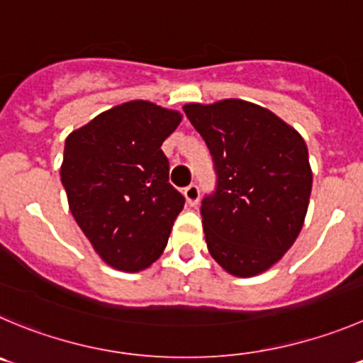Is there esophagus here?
I'll use <instances>...</instances> for the list:
<instances>
[{
	"mask_svg": "<svg viewBox=\"0 0 363 363\" xmlns=\"http://www.w3.org/2000/svg\"><path fill=\"white\" fill-rule=\"evenodd\" d=\"M184 194H185V199H187V205H191V206L198 205V201H199V187H198V185L191 184L187 189H185Z\"/></svg>",
	"mask_w": 363,
	"mask_h": 363,
	"instance_id": "esophagus-1",
	"label": "esophagus"
}]
</instances>
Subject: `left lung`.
Returning <instances> with one entry per match:
<instances>
[{"instance_id": "left-lung-1", "label": "left lung", "mask_w": 363, "mask_h": 363, "mask_svg": "<svg viewBox=\"0 0 363 363\" xmlns=\"http://www.w3.org/2000/svg\"><path fill=\"white\" fill-rule=\"evenodd\" d=\"M185 116L208 146L216 192L201 201L213 260L250 278L281 260L308 210L312 169L303 137L271 110L242 99L189 103Z\"/></svg>"}]
</instances>
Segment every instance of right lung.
I'll return each mask as SVG.
<instances>
[{"label": "right lung", "instance_id": "obj_1", "mask_svg": "<svg viewBox=\"0 0 363 363\" xmlns=\"http://www.w3.org/2000/svg\"><path fill=\"white\" fill-rule=\"evenodd\" d=\"M182 113L128 101L65 139L62 185L72 217L113 269L139 272L165 250L185 198L169 184L162 143Z\"/></svg>", "mask_w": 363, "mask_h": 363}]
</instances>
